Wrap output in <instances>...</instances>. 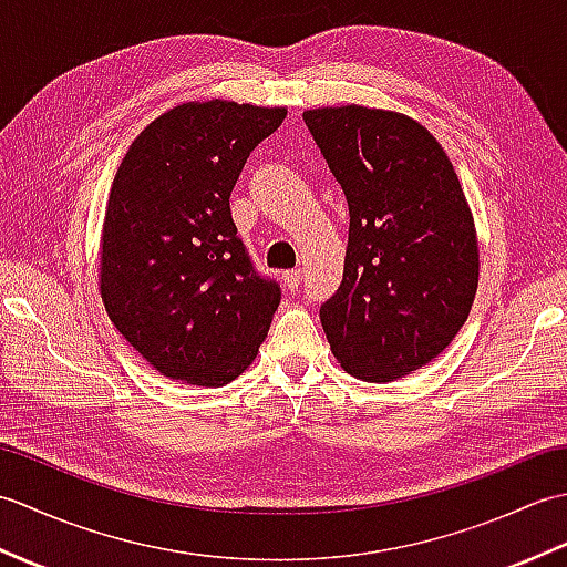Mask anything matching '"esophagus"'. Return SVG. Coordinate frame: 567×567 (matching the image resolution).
Here are the masks:
<instances>
[{
  "mask_svg": "<svg viewBox=\"0 0 567 567\" xmlns=\"http://www.w3.org/2000/svg\"><path fill=\"white\" fill-rule=\"evenodd\" d=\"M282 280L287 285V290H299V285H302V270H287L282 272Z\"/></svg>",
  "mask_w": 567,
  "mask_h": 567,
  "instance_id": "obj_1",
  "label": "esophagus"
}]
</instances>
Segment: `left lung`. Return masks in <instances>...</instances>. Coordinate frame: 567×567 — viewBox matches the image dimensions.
Instances as JSON below:
<instances>
[{
	"label": "left lung",
	"mask_w": 567,
	"mask_h": 567,
	"mask_svg": "<svg viewBox=\"0 0 567 567\" xmlns=\"http://www.w3.org/2000/svg\"><path fill=\"white\" fill-rule=\"evenodd\" d=\"M351 226L343 280L319 317L346 372L392 382L455 339L477 292L473 212L441 143L414 118L368 106L307 110Z\"/></svg>",
	"instance_id": "8db88e82"
}]
</instances>
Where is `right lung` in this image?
Segmentation results:
<instances>
[{"instance_id": "add662e5", "label": "right lung", "mask_w": 567, "mask_h": 567, "mask_svg": "<svg viewBox=\"0 0 567 567\" xmlns=\"http://www.w3.org/2000/svg\"><path fill=\"white\" fill-rule=\"evenodd\" d=\"M285 106L187 102L131 143L106 202L100 292L118 333L165 378L224 388L268 336L280 287L250 262L231 189Z\"/></svg>"}]
</instances>
